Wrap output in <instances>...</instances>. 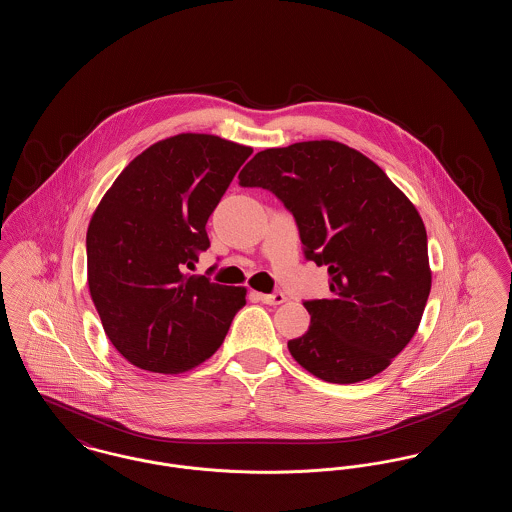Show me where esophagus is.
<instances>
[{
    "label": "esophagus",
    "instance_id": "esophagus-1",
    "mask_svg": "<svg viewBox=\"0 0 512 512\" xmlns=\"http://www.w3.org/2000/svg\"><path fill=\"white\" fill-rule=\"evenodd\" d=\"M253 297H257L261 303L265 305H282L286 301L284 293H253Z\"/></svg>",
    "mask_w": 512,
    "mask_h": 512
}]
</instances>
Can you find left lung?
Listing matches in <instances>:
<instances>
[{
	"label": "left lung",
	"mask_w": 512,
	"mask_h": 512,
	"mask_svg": "<svg viewBox=\"0 0 512 512\" xmlns=\"http://www.w3.org/2000/svg\"><path fill=\"white\" fill-rule=\"evenodd\" d=\"M240 186L290 211L307 261L326 265L330 297L307 299L309 330L293 359L324 382L355 384L388 368L420 324L430 288L426 228L376 163L340 142L259 151Z\"/></svg>",
	"instance_id": "8db88e82"
}]
</instances>
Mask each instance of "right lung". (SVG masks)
Returning a JSON list of instances; mask_svg holds the SVG:
<instances>
[{"mask_svg":"<svg viewBox=\"0 0 512 512\" xmlns=\"http://www.w3.org/2000/svg\"><path fill=\"white\" fill-rule=\"evenodd\" d=\"M251 153L178 134L147 147L103 195L86 234L88 286L107 338L132 365L161 374L201 365L244 307L245 288L188 268L209 249L205 224Z\"/></svg>","mask_w":512,"mask_h":512,"instance_id":"add662e5","label":"right lung"}]
</instances>
